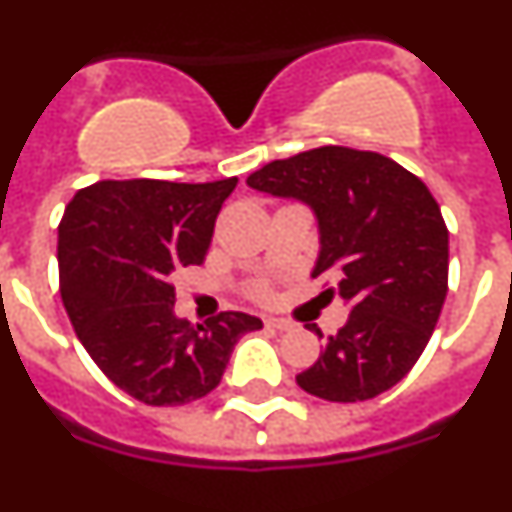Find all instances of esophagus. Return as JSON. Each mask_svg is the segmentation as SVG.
<instances>
[{"label":"esophagus","instance_id":"esophagus-1","mask_svg":"<svg viewBox=\"0 0 512 512\" xmlns=\"http://www.w3.org/2000/svg\"><path fill=\"white\" fill-rule=\"evenodd\" d=\"M264 323L269 325V328H277V330H292V328H295V325L289 323V320H282V318H266Z\"/></svg>","mask_w":512,"mask_h":512}]
</instances>
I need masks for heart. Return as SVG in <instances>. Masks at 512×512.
<instances>
[{
    "instance_id": "1",
    "label": "heart",
    "mask_w": 512,
    "mask_h": 512,
    "mask_svg": "<svg viewBox=\"0 0 512 512\" xmlns=\"http://www.w3.org/2000/svg\"><path fill=\"white\" fill-rule=\"evenodd\" d=\"M251 295L256 297V300H269V297H271L269 282H256V284H253Z\"/></svg>"
}]
</instances>
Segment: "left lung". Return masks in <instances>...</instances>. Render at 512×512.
<instances>
[{"label": "left lung", "instance_id": "obj_1", "mask_svg": "<svg viewBox=\"0 0 512 512\" xmlns=\"http://www.w3.org/2000/svg\"><path fill=\"white\" fill-rule=\"evenodd\" d=\"M248 187L315 210V277L333 271L338 284L325 295L351 305L297 384L328 402L372 400L395 387L431 341L449 292V228L428 187L392 158L346 146L271 161Z\"/></svg>", "mask_w": 512, "mask_h": 512}]
</instances>
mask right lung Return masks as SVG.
<instances>
[{
	"label": "right lung",
	"instance_id": "1",
	"mask_svg": "<svg viewBox=\"0 0 512 512\" xmlns=\"http://www.w3.org/2000/svg\"><path fill=\"white\" fill-rule=\"evenodd\" d=\"M238 179L97 182L58 225V287L81 346L115 387L153 408L200 400L220 384L235 341L259 330L248 312L205 325L174 315V274L200 266L217 212Z\"/></svg>",
	"mask_w": 512,
	"mask_h": 512
}]
</instances>
